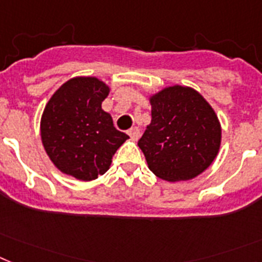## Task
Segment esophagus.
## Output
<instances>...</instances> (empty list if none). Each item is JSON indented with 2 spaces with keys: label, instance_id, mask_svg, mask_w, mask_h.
<instances>
[{
  "label": "esophagus",
  "instance_id": "esophagus-1",
  "mask_svg": "<svg viewBox=\"0 0 262 262\" xmlns=\"http://www.w3.org/2000/svg\"><path fill=\"white\" fill-rule=\"evenodd\" d=\"M127 135L130 136L132 140H135V141H137L138 138H140V129H138V127H132L130 130L127 132Z\"/></svg>",
  "mask_w": 262,
  "mask_h": 262
}]
</instances>
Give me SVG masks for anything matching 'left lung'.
<instances>
[{
	"mask_svg": "<svg viewBox=\"0 0 262 262\" xmlns=\"http://www.w3.org/2000/svg\"><path fill=\"white\" fill-rule=\"evenodd\" d=\"M151 121L138 141L148 166L165 181H186L201 174L219 155L221 125L197 90L165 88L150 98Z\"/></svg>",
	"mask_w": 262,
	"mask_h": 262,
	"instance_id": "1",
	"label": "left lung"
}]
</instances>
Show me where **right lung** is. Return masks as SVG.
I'll list each match as a JSON object with an SVG mask.
<instances>
[{
	"instance_id": "add662e5",
	"label": "right lung",
	"mask_w": 262,
	"mask_h": 262,
	"mask_svg": "<svg viewBox=\"0 0 262 262\" xmlns=\"http://www.w3.org/2000/svg\"><path fill=\"white\" fill-rule=\"evenodd\" d=\"M107 94L109 86L96 77H74L56 90L41 117V140L49 158L81 181L104 174L129 138L101 107Z\"/></svg>"
}]
</instances>
